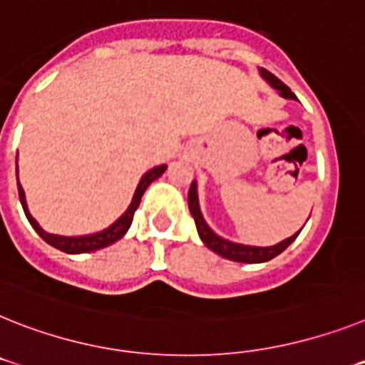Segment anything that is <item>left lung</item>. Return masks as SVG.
<instances>
[{
  "mask_svg": "<svg viewBox=\"0 0 365 365\" xmlns=\"http://www.w3.org/2000/svg\"><path fill=\"white\" fill-rule=\"evenodd\" d=\"M259 72H262L263 78L267 79L272 87L277 88L282 96L287 98V100H295V94L289 91V87H287V85L282 83L280 79H278L274 73H271L269 70H265V68H262ZM187 202H189V211H191L192 219H195V225H197L198 235H200V240L204 241V245H206L207 249L213 250V252L219 254V256H222V258H226V259H232V262H243V263L269 262V259H272L280 252H284V250H286L287 247L293 243V241H295L297 235H299V232H297L295 235L287 237V240H284L282 243L274 245V247H249V245L232 243V241L219 237V235H217L215 232H213V230H211L206 222H204V219H202V213H200V207H198L197 183L195 182L191 183V189H189Z\"/></svg>",
  "mask_w": 365,
  "mask_h": 365,
  "instance_id": "8db88e82",
  "label": "left lung"
}]
</instances>
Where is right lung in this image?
Instances as JSON below:
<instances>
[{
	"label": "right lung",
	"mask_w": 365,
	"mask_h": 365,
	"mask_svg": "<svg viewBox=\"0 0 365 365\" xmlns=\"http://www.w3.org/2000/svg\"><path fill=\"white\" fill-rule=\"evenodd\" d=\"M165 170H167V167H165V165L148 170L145 176L140 178V183L135 191V197H133V200H131L130 207H128V211H125L124 215L116 220L115 225H111L107 230L100 232V234L83 235V237H63V235H53V234H48V232H44V230L38 226V222L33 219L31 213L27 211L26 195H24V189L20 187V183H18V197H20L21 207H24V211H26L27 220L31 222L33 228L36 230V234L41 235L46 243L51 245V247H55V249L63 250V252H68V254L93 252V250H100V249H103V247H109V245H113L115 241L120 240L122 235L128 232V228L131 226V220H133V215H135L137 207H139V204H140V198H143V195H145L146 187H148L150 183L154 182V180H158V178L161 176Z\"/></svg>",
	"instance_id": "right-lung-1"
}]
</instances>
